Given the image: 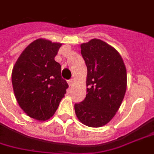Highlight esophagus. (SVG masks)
Segmentation results:
<instances>
[{
    "label": "esophagus",
    "instance_id": "esophagus-1",
    "mask_svg": "<svg viewBox=\"0 0 154 154\" xmlns=\"http://www.w3.org/2000/svg\"><path fill=\"white\" fill-rule=\"evenodd\" d=\"M68 85H69V86H72V83H73V80H72V79H70V80H68Z\"/></svg>",
    "mask_w": 154,
    "mask_h": 154
}]
</instances>
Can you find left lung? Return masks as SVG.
Listing matches in <instances>:
<instances>
[{
	"mask_svg": "<svg viewBox=\"0 0 154 154\" xmlns=\"http://www.w3.org/2000/svg\"><path fill=\"white\" fill-rule=\"evenodd\" d=\"M87 67L86 96L75 103L81 122L100 127L112 120L120 108L126 90V69L120 54L100 39L81 45Z\"/></svg>",
	"mask_w": 154,
	"mask_h": 154,
	"instance_id": "1",
	"label": "left lung"
}]
</instances>
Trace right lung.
<instances>
[{
  "instance_id": "add662e5",
  "label": "right lung",
  "mask_w": 154,
  "mask_h": 154,
  "mask_svg": "<svg viewBox=\"0 0 154 154\" xmlns=\"http://www.w3.org/2000/svg\"><path fill=\"white\" fill-rule=\"evenodd\" d=\"M62 44L37 39L28 45L14 66L12 85L20 108L29 117L45 121L58 109L68 87L54 57Z\"/></svg>"
}]
</instances>
